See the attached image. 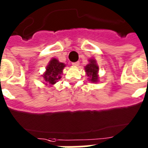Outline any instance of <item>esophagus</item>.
<instances>
[{
    "label": "esophagus",
    "mask_w": 148,
    "mask_h": 148,
    "mask_svg": "<svg viewBox=\"0 0 148 148\" xmlns=\"http://www.w3.org/2000/svg\"><path fill=\"white\" fill-rule=\"evenodd\" d=\"M79 64H80V62H79V61L72 63V65H74V66H75V67H77V66H79Z\"/></svg>",
    "instance_id": "34e87169"
}]
</instances>
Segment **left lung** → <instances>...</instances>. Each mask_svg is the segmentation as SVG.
I'll return each mask as SVG.
<instances>
[{"instance_id":"1","label":"left lung","mask_w":148,"mask_h":148,"mask_svg":"<svg viewBox=\"0 0 148 148\" xmlns=\"http://www.w3.org/2000/svg\"><path fill=\"white\" fill-rule=\"evenodd\" d=\"M85 71L88 76L90 77V81L92 82H97L98 78L97 77L98 67L96 64V61L95 60H90V63L85 67Z\"/></svg>"}]
</instances>
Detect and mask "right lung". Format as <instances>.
I'll return each mask as SVG.
<instances>
[{"label":"right lung","mask_w":148,"mask_h":148,"mask_svg":"<svg viewBox=\"0 0 148 148\" xmlns=\"http://www.w3.org/2000/svg\"><path fill=\"white\" fill-rule=\"evenodd\" d=\"M64 67V64L59 62L55 58L52 59L47 67L46 72L43 75L45 81L51 84H55L59 79H60V74H62Z\"/></svg>","instance_id":"right-lung-1"}]
</instances>
